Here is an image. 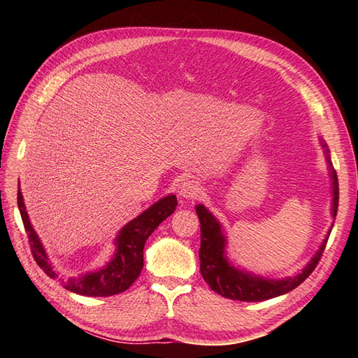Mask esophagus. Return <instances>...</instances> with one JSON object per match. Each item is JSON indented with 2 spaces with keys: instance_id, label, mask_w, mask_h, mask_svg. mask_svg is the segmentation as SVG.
I'll return each mask as SVG.
<instances>
[{
  "instance_id": "obj_1",
  "label": "esophagus",
  "mask_w": 358,
  "mask_h": 358,
  "mask_svg": "<svg viewBox=\"0 0 358 358\" xmlns=\"http://www.w3.org/2000/svg\"><path fill=\"white\" fill-rule=\"evenodd\" d=\"M203 192V187L200 186L199 181L195 180H185L181 181L178 187V195L183 196V199H199Z\"/></svg>"
}]
</instances>
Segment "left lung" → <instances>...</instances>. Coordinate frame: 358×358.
I'll list each match as a JSON object with an SVG mask.
<instances>
[{
	"label": "left lung",
	"mask_w": 358,
	"mask_h": 358,
	"mask_svg": "<svg viewBox=\"0 0 358 358\" xmlns=\"http://www.w3.org/2000/svg\"><path fill=\"white\" fill-rule=\"evenodd\" d=\"M322 146L324 148L326 158H328L329 164V173L332 180V217L336 218L338 209V178L337 172L332 167L329 150L324 141H322ZM195 212L201 224V245L199 252L201 275L212 291L223 295L224 299L238 301H264L273 299V296L291 292L292 289L301 285L313 273L318 262H320L329 234L332 231L331 227L315 255L310 258V262L301 272L294 277L271 280L241 271L231 264L226 257V235L222 231V224L218 223V220L203 204L195 206Z\"/></svg>",
	"instance_id": "obj_1"
}]
</instances>
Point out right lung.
Returning a JSON list of instances; mask_svg holds the SVG:
<instances>
[{"mask_svg":"<svg viewBox=\"0 0 358 358\" xmlns=\"http://www.w3.org/2000/svg\"><path fill=\"white\" fill-rule=\"evenodd\" d=\"M177 204V196L175 195H167L152 204L149 209L134 218L132 222H129L118 232L115 238V254L104 268L87 272L85 275L64 280L53 268L40 238H38L35 229L30 224L24 200H22V194L18 187V209L22 223H24L30 250H32L35 262L50 278L62 281L67 291L87 296H109L124 292L126 289L131 287L143 269V249L146 245V240L157 229L159 223H163L167 217L173 214Z\"/></svg>","mask_w":358,"mask_h":358,"instance_id":"1","label":"right lung"}]
</instances>
